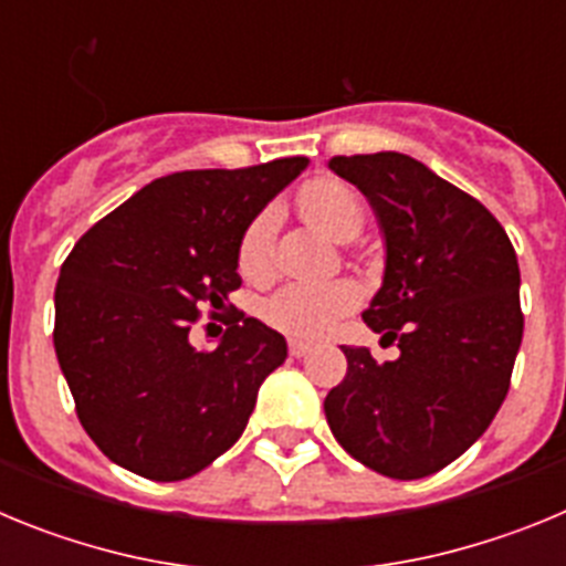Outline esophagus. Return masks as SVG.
<instances>
[{
  "label": "esophagus",
  "instance_id": "esophagus-1",
  "mask_svg": "<svg viewBox=\"0 0 566 566\" xmlns=\"http://www.w3.org/2000/svg\"><path fill=\"white\" fill-rule=\"evenodd\" d=\"M312 352V345L308 343H303V339H289V354H292V357H306V354Z\"/></svg>",
  "mask_w": 566,
  "mask_h": 566
}]
</instances>
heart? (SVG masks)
<instances>
[{
  "mask_svg": "<svg viewBox=\"0 0 566 566\" xmlns=\"http://www.w3.org/2000/svg\"><path fill=\"white\" fill-rule=\"evenodd\" d=\"M300 209L314 227L334 240H352L363 229V201L348 184L337 178H319L303 187ZM274 234L277 212L263 209L243 232L238 252L240 274L252 283H263L274 274ZM359 303V289L352 280H292L280 286L272 297L263 300L260 314L269 326L297 339L326 337L337 319L354 312Z\"/></svg>",
  "mask_w": 566,
  "mask_h": 566,
  "instance_id": "1",
  "label": "heart"
}]
</instances>
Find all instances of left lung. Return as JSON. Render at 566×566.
Masks as SVG:
<instances>
[{
  "label": "left lung",
  "instance_id": "left-lung-1",
  "mask_svg": "<svg viewBox=\"0 0 566 566\" xmlns=\"http://www.w3.org/2000/svg\"><path fill=\"white\" fill-rule=\"evenodd\" d=\"M328 169L377 214L385 272L363 319L399 348L377 363L363 345H339L348 374L323 405L328 428L382 476H431L507 397L524 332L516 252L476 198L411 155H337Z\"/></svg>",
  "mask_w": 566,
  "mask_h": 566
}]
</instances>
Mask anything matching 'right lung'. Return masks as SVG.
Returning <instances> with one entry per match:
<instances>
[{
  "label": "right lung",
  "instance_id": "obj_1",
  "mask_svg": "<svg viewBox=\"0 0 566 566\" xmlns=\"http://www.w3.org/2000/svg\"><path fill=\"white\" fill-rule=\"evenodd\" d=\"M306 167L294 155L164 175L64 260L53 345L84 431L115 464L181 482L240 439L286 337L234 314L221 343L195 348L189 328L227 308L243 232Z\"/></svg>",
  "mask_w": 566,
  "mask_h": 566
}]
</instances>
